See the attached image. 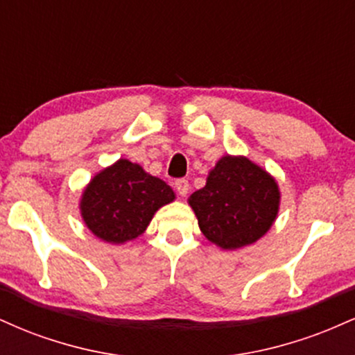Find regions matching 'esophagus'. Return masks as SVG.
Wrapping results in <instances>:
<instances>
[{"instance_id":"esophagus-1","label":"esophagus","mask_w":355,"mask_h":355,"mask_svg":"<svg viewBox=\"0 0 355 355\" xmlns=\"http://www.w3.org/2000/svg\"><path fill=\"white\" fill-rule=\"evenodd\" d=\"M175 189H177V191L182 195V197H185L190 189L189 180H185V178H178V180H175Z\"/></svg>"}]
</instances>
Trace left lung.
<instances>
[{"label": "left lung", "instance_id": "obj_1", "mask_svg": "<svg viewBox=\"0 0 355 355\" xmlns=\"http://www.w3.org/2000/svg\"><path fill=\"white\" fill-rule=\"evenodd\" d=\"M279 200V187L266 170L245 157H223L189 203L203 235L215 245L234 250L266 235Z\"/></svg>", "mask_w": 355, "mask_h": 355}]
</instances>
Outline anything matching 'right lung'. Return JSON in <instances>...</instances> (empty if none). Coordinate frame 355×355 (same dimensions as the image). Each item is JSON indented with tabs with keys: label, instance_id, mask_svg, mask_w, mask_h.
Masks as SVG:
<instances>
[{
	"label": "right lung",
	"instance_id": "1",
	"mask_svg": "<svg viewBox=\"0 0 355 355\" xmlns=\"http://www.w3.org/2000/svg\"><path fill=\"white\" fill-rule=\"evenodd\" d=\"M173 198V190L164 180L121 158L89 182L80 209L96 237L123 243L144 234L155 211Z\"/></svg>",
	"mask_w": 355,
	"mask_h": 355
}]
</instances>
